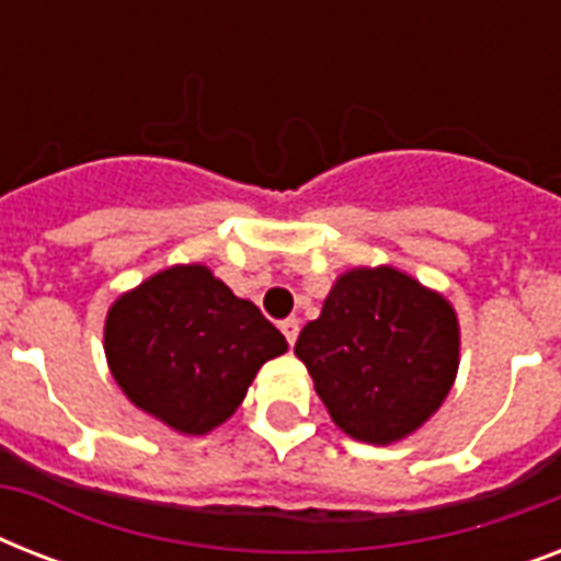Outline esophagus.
Segmentation results:
<instances>
[{
    "label": "esophagus",
    "mask_w": 561,
    "mask_h": 561,
    "mask_svg": "<svg viewBox=\"0 0 561 561\" xmlns=\"http://www.w3.org/2000/svg\"><path fill=\"white\" fill-rule=\"evenodd\" d=\"M279 329H282V334H285V341H288L290 346H294V343H297V334H299V320L288 317V320H282Z\"/></svg>",
    "instance_id": "34e87169"
}]
</instances>
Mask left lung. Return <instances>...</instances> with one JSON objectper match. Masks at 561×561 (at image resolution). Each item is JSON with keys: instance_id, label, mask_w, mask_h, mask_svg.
Wrapping results in <instances>:
<instances>
[{"instance_id": "obj_1", "label": "left lung", "mask_w": 561, "mask_h": 561, "mask_svg": "<svg viewBox=\"0 0 561 561\" xmlns=\"http://www.w3.org/2000/svg\"><path fill=\"white\" fill-rule=\"evenodd\" d=\"M294 352L343 434L390 445L425 425L451 390L460 323L443 294L408 273L355 267L337 276Z\"/></svg>"}]
</instances>
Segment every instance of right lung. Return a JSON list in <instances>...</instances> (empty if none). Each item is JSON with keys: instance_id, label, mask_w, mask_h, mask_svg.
I'll list each match as a JSON object with an SVG mask.
<instances>
[{"instance_id": "add662e5", "label": "right lung", "mask_w": 561, "mask_h": 561, "mask_svg": "<svg viewBox=\"0 0 561 561\" xmlns=\"http://www.w3.org/2000/svg\"><path fill=\"white\" fill-rule=\"evenodd\" d=\"M288 343L203 264H174L110 306L104 352L136 408L188 436L224 425Z\"/></svg>"}]
</instances>
